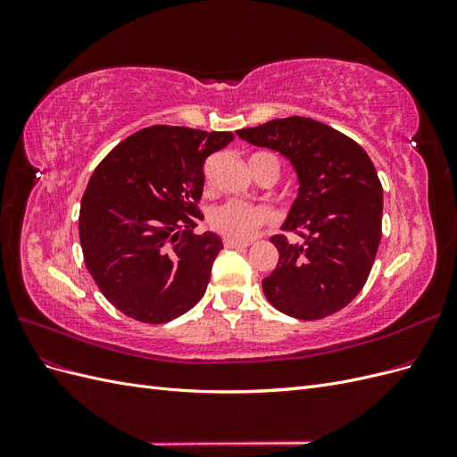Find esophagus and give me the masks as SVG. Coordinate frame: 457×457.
I'll use <instances>...</instances> for the list:
<instances>
[{
    "instance_id": "esophagus-1",
    "label": "esophagus",
    "mask_w": 457,
    "mask_h": 457,
    "mask_svg": "<svg viewBox=\"0 0 457 457\" xmlns=\"http://www.w3.org/2000/svg\"><path fill=\"white\" fill-rule=\"evenodd\" d=\"M250 245V242H238V240H232V238H225V247L227 250H244V247Z\"/></svg>"
}]
</instances>
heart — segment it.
Returning <instances> with one entry per match:
<instances>
[{
    "label": "heart",
    "instance_id": "obj_1",
    "mask_svg": "<svg viewBox=\"0 0 457 457\" xmlns=\"http://www.w3.org/2000/svg\"><path fill=\"white\" fill-rule=\"evenodd\" d=\"M265 154H253L250 160ZM270 213L262 207H253L250 204H244L238 200H230L223 205H219L212 215V225L232 240H250L257 228L267 223Z\"/></svg>",
    "mask_w": 457,
    "mask_h": 457
}]
</instances>
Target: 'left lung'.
Returning <instances> with one entry per match:
<instances>
[{
	"label": "left lung",
	"mask_w": 457,
	"mask_h": 457,
	"mask_svg": "<svg viewBox=\"0 0 457 457\" xmlns=\"http://www.w3.org/2000/svg\"><path fill=\"white\" fill-rule=\"evenodd\" d=\"M250 145L276 150L297 175V198L284 230L270 242L280 257L262 280L274 309L318 320L347 307L364 287L381 240L383 188L364 148L347 135L311 118H278L238 129Z\"/></svg>",
	"instance_id": "left-lung-1"
}]
</instances>
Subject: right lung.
Here are the masks:
<instances>
[{
    "mask_svg": "<svg viewBox=\"0 0 457 457\" xmlns=\"http://www.w3.org/2000/svg\"><path fill=\"white\" fill-rule=\"evenodd\" d=\"M230 131L152 126L108 152L79 207L86 267L103 295L135 320L163 324L205 294L223 242L195 234L204 219V162Z\"/></svg>",
    "mask_w": 457,
    "mask_h": 457,
    "instance_id": "obj_1",
    "label": "right lung"
}]
</instances>
